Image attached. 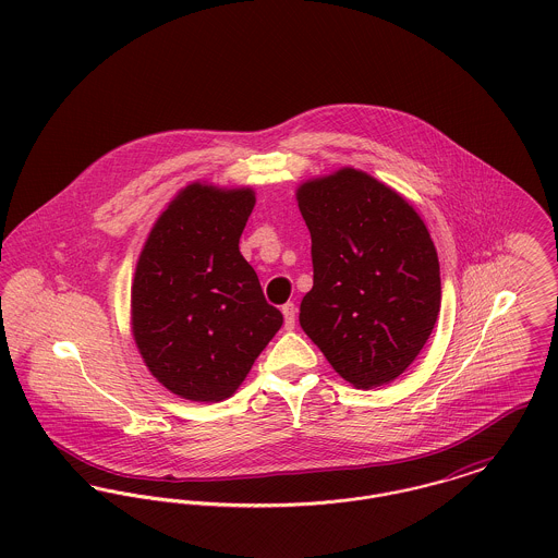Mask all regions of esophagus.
I'll list each match as a JSON object with an SVG mask.
<instances>
[{
	"label": "esophagus",
	"instance_id": "34e87169",
	"mask_svg": "<svg viewBox=\"0 0 558 558\" xmlns=\"http://www.w3.org/2000/svg\"><path fill=\"white\" fill-rule=\"evenodd\" d=\"M282 314H284V329H295V316H298V308H295V304H284L282 306Z\"/></svg>",
	"mask_w": 558,
	"mask_h": 558
}]
</instances>
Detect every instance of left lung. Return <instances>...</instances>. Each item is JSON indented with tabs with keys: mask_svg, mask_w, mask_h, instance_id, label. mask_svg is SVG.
<instances>
[{
	"mask_svg": "<svg viewBox=\"0 0 558 558\" xmlns=\"http://www.w3.org/2000/svg\"><path fill=\"white\" fill-rule=\"evenodd\" d=\"M314 282L300 325L355 387L398 378L424 349L440 310V269L420 214L396 190L340 169L298 190Z\"/></svg>",
	"mask_w": 558,
	"mask_h": 558,
	"instance_id": "left-lung-1",
	"label": "left lung"
}]
</instances>
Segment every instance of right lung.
<instances>
[{
  "label": "right lung",
  "mask_w": 558,
  "mask_h": 558,
  "mask_svg": "<svg viewBox=\"0 0 558 558\" xmlns=\"http://www.w3.org/2000/svg\"><path fill=\"white\" fill-rule=\"evenodd\" d=\"M250 187L190 184L160 214L132 282V333L149 372L175 396L220 402L244 383L282 325L240 252Z\"/></svg>",
  "instance_id": "1"
}]
</instances>
